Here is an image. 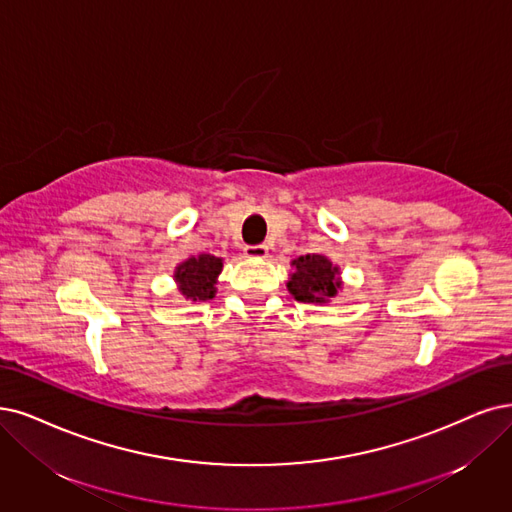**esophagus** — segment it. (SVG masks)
Listing matches in <instances>:
<instances>
[{
	"label": "esophagus",
	"mask_w": 512,
	"mask_h": 512,
	"mask_svg": "<svg viewBox=\"0 0 512 512\" xmlns=\"http://www.w3.org/2000/svg\"><path fill=\"white\" fill-rule=\"evenodd\" d=\"M268 246L266 244H255V246H244V255L251 259H266L268 257Z\"/></svg>",
	"instance_id": "34e87169"
}]
</instances>
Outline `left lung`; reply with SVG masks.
<instances>
[{"label":"left lung","instance_id":"obj_1","mask_svg":"<svg viewBox=\"0 0 512 512\" xmlns=\"http://www.w3.org/2000/svg\"><path fill=\"white\" fill-rule=\"evenodd\" d=\"M291 268L293 272L289 274L287 289L297 301H304V304L325 306L344 289L339 266H335L325 255H301L291 261Z\"/></svg>","mask_w":512,"mask_h":512}]
</instances>
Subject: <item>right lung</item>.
Segmentation results:
<instances>
[{
  "label": "right lung",
  "instance_id": "obj_1",
  "mask_svg": "<svg viewBox=\"0 0 512 512\" xmlns=\"http://www.w3.org/2000/svg\"><path fill=\"white\" fill-rule=\"evenodd\" d=\"M223 270V257L208 253L192 255L185 261L177 263L173 278L177 289L185 301H208L217 293V278Z\"/></svg>",
  "mask_w": 512,
  "mask_h": 512
}]
</instances>
